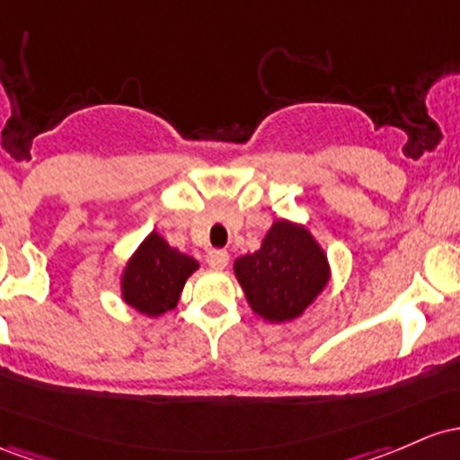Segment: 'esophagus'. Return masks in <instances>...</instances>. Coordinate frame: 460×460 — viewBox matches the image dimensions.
<instances>
[{"label":"esophagus","mask_w":460,"mask_h":460,"mask_svg":"<svg viewBox=\"0 0 460 460\" xmlns=\"http://www.w3.org/2000/svg\"><path fill=\"white\" fill-rule=\"evenodd\" d=\"M228 261L230 256L226 250H210L208 254H206V262H208L213 270H226V267H228Z\"/></svg>","instance_id":"obj_1"}]
</instances>
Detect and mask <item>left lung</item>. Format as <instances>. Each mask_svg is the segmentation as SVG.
<instances>
[{"instance_id": "left-lung-1", "label": "left lung", "mask_w": 460, "mask_h": 460, "mask_svg": "<svg viewBox=\"0 0 460 460\" xmlns=\"http://www.w3.org/2000/svg\"><path fill=\"white\" fill-rule=\"evenodd\" d=\"M234 273L252 311L271 323L299 317L330 280L328 258L311 232L287 219L273 221L261 250L236 258Z\"/></svg>"}]
</instances>
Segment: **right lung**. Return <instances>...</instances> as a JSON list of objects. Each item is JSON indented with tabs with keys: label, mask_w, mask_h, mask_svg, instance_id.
Returning <instances> with one entry per match:
<instances>
[{
	"label": "right lung",
	"mask_w": 460,
	"mask_h": 460,
	"mask_svg": "<svg viewBox=\"0 0 460 460\" xmlns=\"http://www.w3.org/2000/svg\"><path fill=\"white\" fill-rule=\"evenodd\" d=\"M198 267L195 258L178 252L158 232H152L123 270V302L147 317L173 311L184 282Z\"/></svg>",
	"instance_id": "add662e5"
}]
</instances>
